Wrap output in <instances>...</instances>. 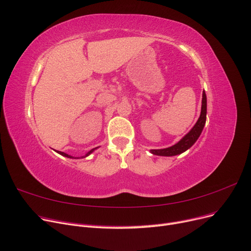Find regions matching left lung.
Returning <instances> with one entry per match:
<instances>
[{"label":"left lung","mask_w":251,"mask_h":251,"mask_svg":"<svg viewBox=\"0 0 251 251\" xmlns=\"http://www.w3.org/2000/svg\"><path fill=\"white\" fill-rule=\"evenodd\" d=\"M206 112H207V100H206V94L203 91L202 93V105H201V114L199 119L197 120L195 126L192 127V130L189 131L183 138L180 139L177 143H175L174 146L166 148V149H160V150H151V153L157 156H176L184 153L189 148L193 147V144L198 140L200 135L203 131V127L206 123Z\"/></svg>","instance_id":"1"}]
</instances>
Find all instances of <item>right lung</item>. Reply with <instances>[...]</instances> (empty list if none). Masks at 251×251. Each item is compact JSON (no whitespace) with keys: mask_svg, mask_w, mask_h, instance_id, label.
Masks as SVG:
<instances>
[{"mask_svg":"<svg viewBox=\"0 0 251 251\" xmlns=\"http://www.w3.org/2000/svg\"><path fill=\"white\" fill-rule=\"evenodd\" d=\"M96 149H98V147L97 148H95V149H92V150H91L90 151H88V153L86 154V156H89L90 154H92L93 153V151L96 150ZM57 151V153L59 154V155H62V156H65V157H68V158H72V156H70V155H68V154H66V153H64V151Z\"/></svg>","mask_w":251,"mask_h":251,"instance_id":"add662e5","label":"right lung"}]
</instances>
